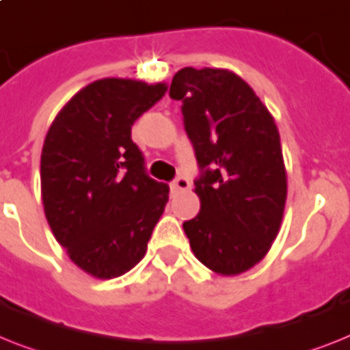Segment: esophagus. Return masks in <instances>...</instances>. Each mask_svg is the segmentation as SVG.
Segmentation results:
<instances>
[{"instance_id":"1","label":"esophagus","mask_w":350,"mask_h":350,"mask_svg":"<svg viewBox=\"0 0 350 350\" xmlns=\"http://www.w3.org/2000/svg\"><path fill=\"white\" fill-rule=\"evenodd\" d=\"M172 190H189L190 189V181L185 178V176H178L172 183H170Z\"/></svg>"}]
</instances>
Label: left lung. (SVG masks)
<instances>
[{
  "label": "left lung",
  "mask_w": 350,
  "mask_h": 350,
  "mask_svg": "<svg viewBox=\"0 0 350 350\" xmlns=\"http://www.w3.org/2000/svg\"><path fill=\"white\" fill-rule=\"evenodd\" d=\"M170 98L181 100L185 131L203 170L201 210L183 230L194 255L217 275L260 262L282 223L288 174L273 116L230 70L181 68Z\"/></svg>",
  "instance_id": "left-lung-1"
}]
</instances>
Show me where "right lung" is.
<instances>
[{
	"label": "right lung",
	"mask_w": 350,
	"mask_h": 350,
	"mask_svg": "<svg viewBox=\"0 0 350 350\" xmlns=\"http://www.w3.org/2000/svg\"><path fill=\"white\" fill-rule=\"evenodd\" d=\"M165 92V82L100 79L75 93L46 133L44 215L68 257L95 278L120 277L140 262L169 201V187L146 174L131 140L136 118Z\"/></svg>",
	"instance_id": "right-lung-1"
}]
</instances>
